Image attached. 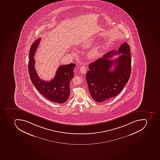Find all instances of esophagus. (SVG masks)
<instances>
[{"mask_svg":"<svg viewBox=\"0 0 160 160\" xmlns=\"http://www.w3.org/2000/svg\"><path fill=\"white\" fill-rule=\"evenodd\" d=\"M80 72L82 74H85L86 72V68L84 66H83L80 68Z\"/></svg>","mask_w":160,"mask_h":160,"instance_id":"obj_1","label":"esophagus"}]
</instances>
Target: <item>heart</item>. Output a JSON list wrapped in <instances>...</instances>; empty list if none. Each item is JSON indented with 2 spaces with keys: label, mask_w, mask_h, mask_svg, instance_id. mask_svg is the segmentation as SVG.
I'll list each match as a JSON object with an SVG mask.
<instances>
[{
  "label": "heart",
  "mask_w": 160,
  "mask_h": 160,
  "mask_svg": "<svg viewBox=\"0 0 160 160\" xmlns=\"http://www.w3.org/2000/svg\"><path fill=\"white\" fill-rule=\"evenodd\" d=\"M93 43V41L90 40L89 41H87V42H84L83 44L82 45V47L83 48H86V47H89L91 45H92ZM98 48L97 47H94L92 48L90 50L89 52L88 53V57L90 58H94L95 57H96L98 54ZM75 54V53H73Z\"/></svg>",
  "instance_id": "obj_1"
}]
</instances>
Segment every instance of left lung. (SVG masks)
<instances>
[{
  "label": "left lung",
  "mask_w": 160,
  "mask_h": 160,
  "mask_svg": "<svg viewBox=\"0 0 160 160\" xmlns=\"http://www.w3.org/2000/svg\"><path fill=\"white\" fill-rule=\"evenodd\" d=\"M122 54L115 60H109L113 54ZM114 66L113 71L111 67ZM86 76L92 98L97 102L111 99L119 94L129 81L131 71L130 47L126 42L118 51H111L89 65Z\"/></svg>",
  "instance_id": "obj_1"
}]
</instances>
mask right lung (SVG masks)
I'll return each instance as SVG.
<instances>
[{
    "mask_svg": "<svg viewBox=\"0 0 160 160\" xmlns=\"http://www.w3.org/2000/svg\"><path fill=\"white\" fill-rule=\"evenodd\" d=\"M41 38L37 39L32 44L29 51L28 71L30 79L35 87L49 100L55 103H64L70 94V82L74 77L73 70L76 65L74 63L60 66L54 78L50 81L40 79L35 68V52L39 44Z\"/></svg>",
    "mask_w": 160,
    "mask_h": 160,
    "instance_id": "right-lung-1",
    "label": "right lung"
}]
</instances>
